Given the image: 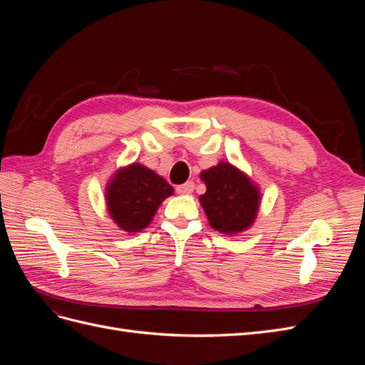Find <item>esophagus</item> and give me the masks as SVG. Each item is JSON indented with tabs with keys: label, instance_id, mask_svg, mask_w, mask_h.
<instances>
[{
	"label": "esophagus",
	"instance_id": "obj_1",
	"mask_svg": "<svg viewBox=\"0 0 365 365\" xmlns=\"http://www.w3.org/2000/svg\"><path fill=\"white\" fill-rule=\"evenodd\" d=\"M195 189V182L193 181H187L185 184H181L176 187V192H178L180 195H189L192 193Z\"/></svg>",
	"mask_w": 365,
	"mask_h": 365
}]
</instances>
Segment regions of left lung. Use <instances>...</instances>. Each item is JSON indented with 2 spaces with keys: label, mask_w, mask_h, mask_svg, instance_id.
<instances>
[{
  "label": "left lung",
  "mask_w": 365,
  "mask_h": 365,
  "mask_svg": "<svg viewBox=\"0 0 365 365\" xmlns=\"http://www.w3.org/2000/svg\"><path fill=\"white\" fill-rule=\"evenodd\" d=\"M207 192L200 202L208 224L219 233L237 235L248 230L260 205L259 187L233 164L220 161L201 173Z\"/></svg>",
  "instance_id": "left-lung-1"
}]
</instances>
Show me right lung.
<instances>
[{
	"label": "right lung",
	"mask_w": 365,
	"mask_h": 365,
	"mask_svg": "<svg viewBox=\"0 0 365 365\" xmlns=\"http://www.w3.org/2000/svg\"><path fill=\"white\" fill-rule=\"evenodd\" d=\"M170 195L173 187L163 176L137 163L118 169L105 192L109 215L128 233L146 228Z\"/></svg>",
	"instance_id": "add662e5"
}]
</instances>
